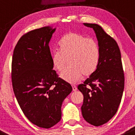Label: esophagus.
<instances>
[{
    "label": "esophagus",
    "instance_id": "obj_1",
    "mask_svg": "<svg viewBox=\"0 0 135 135\" xmlns=\"http://www.w3.org/2000/svg\"><path fill=\"white\" fill-rule=\"evenodd\" d=\"M73 90L74 91H76L77 90V87L76 86H74V85H73Z\"/></svg>",
    "mask_w": 135,
    "mask_h": 135
}]
</instances>
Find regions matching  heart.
I'll list each match as a JSON object with an SVG mask.
<instances>
[{
  "instance_id": "1",
  "label": "heart",
  "mask_w": 135,
  "mask_h": 135,
  "mask_svg": "<svg viewBox=\"0 0 135 135\" xmlns=\"http://www.w3.org/2000/svg\"><path fill=\"white\" fill-rule=\"evenodd\" d=\"M59 49L53 53L51 62L59 73L66 69L69 60L70 68L61 77L69 83H76L83 74L91 75L96 70L100 59L99 47L96 41L77 33H69L59 41Z\"/></svg>"
}]
</instances>
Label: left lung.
<instances>
[{
  "mask_svg": "<svg viewBox=\"0 0 135 135\" xmlns=\"http://www.w3.org/2000/svg\"><path fill=\"white\" fill-rule=\"evenodd\" d=\"M94 30L100 51L96 70L78 85L84 95L81 110L84 119L91 125L100 126L117 112L122 98L125 77L121 52L117 42L95 23H84Z\"/></svg>",
  "mask_w": 135,
  "mask_h": 135,
  "instance_id": "obj_1",
  "label": "left lung"
}]
</instances>
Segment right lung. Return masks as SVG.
Returning a JSON list of instances; mask_svg holds the SVG:
<instances>
[{
  "instance_id": "add662e5",
  "label": "right lung",
  "mask_w": 135,
  "mask_h": 135,
  "mask_svg": "<svg viewBox=\"0 0 135 135\" xmlns=\"http://www.w3.org/2000/svg\"><path fill=\"white\" fill-rule=\"evenodd\" d=\"M56 28L32 30L17 43L12 61V82L21 109L30 122L49 129L60 121L71 85L53 70L49 43Z\"/></svg>"
}]
</instances>
